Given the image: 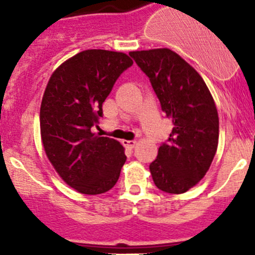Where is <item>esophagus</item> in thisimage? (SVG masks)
Instances as JSON below:
<instances>
[{
    "instance_id": "obj_1",
    "label": "esophagus",
    "mask_w": 255,
    "mask_h": 255,
    "mask_svg": "<svg viewBox=\"0 0 255 255\" xmlns=\"http://www.w3.org/2000/svg\"><path fill=\"white\" fill-rule=\"evenodd\" d=\"M123 145L127 146V148L133 149L135 145H137V140H123Z\"/></svg>"
}]
</instances>
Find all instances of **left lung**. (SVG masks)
<instances>
[{
    "label": "left lung",
    "instance_id": "obj_1",
    "mask_svg": "<svg viewBox=\"0 0 255 255\" xmlns=\"http://www.w3.org/2000/svg\"><path fill=\"white\" fill-rule=\"evenodd\" d=\"M150 80L166 117L173 121L168 142L149 165L159 190L184 194L206 175L218 145V113L200 74L168 48L130 51Z\"/></svg>",
    "mask_w": 255,
    "mask_h": 255
}]
</instances>
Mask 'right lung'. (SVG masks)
<instances>
[{"label": "right lung", "instance_id": "add662e5", "mask_svg": "<svg viewBox=\"0 0 255 255\" xmlns=\"http://www.w3.org/2000/svg\"><path fill=\"white\" fill-rule=\"evenodd\" d=\"M125 53L89 49L64 61L49 79L40 105V135L61 179L85 195L111 190L126 163L125 148L91 128L116 80L132 66Z\"/></svg>", "mask_w": 255, "mask_h": 255}]
</instances>
